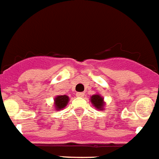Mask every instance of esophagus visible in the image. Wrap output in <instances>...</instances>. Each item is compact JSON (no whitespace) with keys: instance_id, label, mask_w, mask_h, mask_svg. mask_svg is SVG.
Here are the masks:
<instances>
[{"instance_id":"1","label":"esophagus","mask_w":159,"mask_h":159,"mask_svg":"<svg viewBox=\"0 0 159 159\" xmlns=\"http://www.w3.org/2000/svg\"><path fill=\"white\" fill-rule=\"evenodd\" d=\"M76 95L78 97H83L84 95V93H83V92H77Z\"/></svg>"}]
</instances>
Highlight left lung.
Masks as SVG:
<instances>
[{
  "label": "left lung",
  "instance_id": "obj_1",
  "mask_svg": "<svg viewBox=\"0 0 159 159\" xmlns=\"http://www.w3.org/2000/svg\"><path fill=\"white\" fill-rule=\"evenodd\" d=\"M91 102H92V105L96 108L97 110L102 111L103 108H104L105 103L104 101H103V98L99 94H95V95H92L91 97Z\"/></svg>",
  "mask_w": 159,
  "mask_h": 159
}]
</instances>
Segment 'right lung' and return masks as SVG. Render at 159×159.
I'll return each mask as SVG.
<instances>
[{
    "label": "right lung",
    "mask_w": 159,
    "mask_h": 159,
    "mask_svg": "<svg viewBox=\"0 0 159 159\" xmlns=\"http://www.w3.org/2000/svg\"><path fill=\"white\" fill-rule=\"evenodd\" d=\"M68 101H69V97L67 95H57L54 99L55 109L58 111L62 110L63 108L67 106Z\"/></svg>",
    "instance_id": "add662e5"
}]
</instances>
